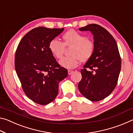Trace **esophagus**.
<instances>
[{
  "instance_id": "obj_1",
  "label": "esophagus",
  "mask_w": 133,
  "mask_h": 133,
  "mask_svg": "<svg viewBox=\"0 0 133 133\" xmlns=\"http://www.w3.org/2000/svg\"><path fill=\"white\" fill-rule=\"evenodd\" d=\"M73 70H68V75H71V74L73 73Z\"/></svg>"
}]
</instances>
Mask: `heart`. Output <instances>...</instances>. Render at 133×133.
Listing matches in <instances>:
<instances>
[{"instance_id":"heart-1","label":"heart","mask_w":133,"mask_h":133,"mask_svg":"<svg viewBox=\"0 0 133 133\" xmlns=\"http://www.w3.org/2000/svg\"><path fill=\"white\" fill-rule=\"evenodd\" d=\"M63 42L53 39L49 43V48L51 53L57 59L61 58L65 47H71L70 57H64L60 60L59 64L66 69H73L79 64L90 58L94 52V43L91 39L86 38L73 29L66 31L63 35Z\"/></svg>"}]
</instances>
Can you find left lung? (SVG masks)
<instances>
[{
    "mask_svg": "<svg viewBox=\"0 0 133 133\" xmlns=\"http://www.w3.org/2000/svg\"><path fill=\"white\" fill-rule=\"evenodd\" d=\"M79 30L91 31L94 50L81 70L82 78L78 88L84 97L98 102L109 96L117 84L121 64L118 46L112 35L98 24H90Z\"/></svg>",
    "mask_w": 133,
    "mask_h": 133,
    "instance_id": "obj_1",
    "label": "left lung"
}]
</instances>
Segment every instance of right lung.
<instances>
[{
  "label": "right lung",
  "instance_id": "obj_1",
  "mask_svg": "<svg viewBox=\"0 0 133 133\" xmlns=\"http://www.w3.org/2000/svg\"><path fill=\"white\" fill-rule=\"evenodd\" d=\"M64 28L38 27L22 38L15 53V66L23 90L37 104L46 105L55 100L58 84L68 75L51 53L49 43Z\"/></svg>",
  "mask_w": 133,
  "mask_h": 133
}]
</instances>
